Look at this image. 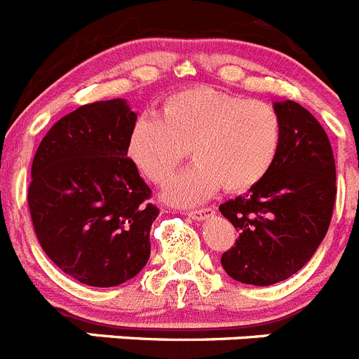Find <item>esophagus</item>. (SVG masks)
<instances>
[{"label":"esophagus","mask_w":359,"mask_h":359,"mask_svg":"<svg viewBox=\"0 0 359 359\" xmlns=\"http://www.w3.org/2000/svg\"><path fill=\"white\" fill-rule=\"evenodd\" d=\"M213 213H215V210L213 208H199V210H190V212H187V215L194 220H203L206 219V217L213 215Z\"/></svg>","instance_id":"obj_1"}]
</instances>
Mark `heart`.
<instances>
[{"label":"heart","instance_id":"1","mask_svg":"<svg viewBox=\"0 0 359 359\" xmlns=\"http://www.w3.org/2000/svg\"><path fill=\"white\" fill-rule=\"evenodd\" d=\"M281 142L283 123L272 104L192 87L170 94L158 119L135 121L126 153L151 183L163 185L190 149L197 163L174 177L165 197L196 205L220 187L238 194L258 185L274 167Z\"/></svg>","mask_w":359,"mask_h":359}]
</instances>
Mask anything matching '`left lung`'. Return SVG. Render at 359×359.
Instances as JSON below:
<instances>
[{"label":"left lung","mask_w":359,"mask_h":359,"mask_svg":"<svg viewBox=\"0 0 359 359\" xmlns=\"http://www.w3.org/2000/svg\"><path fill=\"white\" fill-rule=\"evenodd\" d=\"M274 108L283 123L274 167L245 196L219 206L238 231L220 263L233 279L256 287L285 281L310 262L337 199V167L324 128L295 101Z\"/></svg>","instance_id":"obj_1"}]
</instances>
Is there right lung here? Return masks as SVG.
I'll list each match as a JSON object with an SVG mask.
<instances>
[{
	"instance_id": "obj_1",
	"label": "right lung",
	"mask_w": 359,
	"mask_h": 359,
	"mask_svg": "<svg viewBox=\"0 0 359 359\" xmlns=\"http://www.w3.org/2000/svg\"><path fill=\"white\" fill-rule=\"evenodd\" d=\"M135 121L123 100L81 104L53 124L32 162L28 206L39 244L90 287H117L149 259L160 210L126 153Z\"/></svg>"
}]
</instances>
